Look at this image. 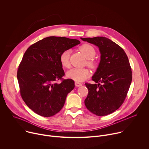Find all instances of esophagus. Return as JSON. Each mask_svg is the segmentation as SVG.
Segmentation results:
<instances>
[{
	"label": "esophagus",
	"instance_id": "1",
	"mask_svg": "<svg viewBox=\"0 0 149 149\" xmlns=\"http://www.w3.org/2000/svg\"><path fill=\"white\" fill-rule=\"evenodd\" d=\"M75 85L76 87H80V86H82V84L80 83V82H75Z\"/></svg>",
	"mask_w": 149,
	"mask_h": 149
}]
</instances>
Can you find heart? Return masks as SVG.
<instances>
[{
  "label": "heart",
  "instance_id": "heart-1",
  "mask_svg": "<svg viewBox=\"0 0 149 149\" xmlns=\"http://www.w3.org/2000/svg\"><path fill=\"white\" fill-rule=\"evenodd\" d=\"M79 50L87 58L86 64L91 69H95L97 67V63L93 59L96 54L95 48L90 44H84L79 47ZM70 53L71 51L70 49H66L61 53L59 55V61L63 67L69 68L71 67L70 61ZM67 75L69 78L77 82H82L90 77V71L87 68H74L68 71Z\"/></svg>",
  "mask_w": 149,
  "mask_h": 149
}]
</instances>
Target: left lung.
Returning a JSON list of instances; mask_svg holds the SVG:
<instances>
[{
    "instance_id": "1",
    "label": "left lung",
    "mask_w": 149,
    "mask_h": 149,
    "mask_svg": "<svg viewBox=\"0 0 149 149\" xmlns=\"http://www.w3.org/2000/svg\"><path fill=\"white\" fill-rule=\"evenodd\" d=\"M81 39L98 47L101 61L92 80L98 84L86 83L88 90L84 101L87 109L98 116L110 114L124 102L132 80L130 62L123 49L102 36Z\"/></svg>"
}]
</instances>
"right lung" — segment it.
Instances as JSON below:
<instances>
[{
  "label": "right lung",
  "instance_id": "obj_1",
  "mask_svg": "<svg viewBox=\"0 0 149 149\" xmlns=\"http://www.w3.org/2000/svg\"><path fill=\"white\" fill-rule=\"evenodd\" d=\"M79 44L77 39L49 36L32 44L25 52L17 72L19 91L28 107L37 114L50 117L62 109L75 85L71 79H63L65 72L59 55Z\"/></svg>",
  "mask_w": 149,
  "mask_h": 149
}]
</instances>
